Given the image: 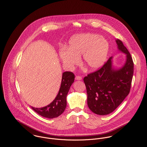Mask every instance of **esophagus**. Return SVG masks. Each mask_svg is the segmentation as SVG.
Instances as JSON below:
<instances>
[{
	"label": "esophagus",
	"instance_id": "esophagus-1",
	"mask_svg": "<svg viewBox=\"0 0 147 147\" xmlns=\"http://www.w3.org/2000/svg\"><path fill=\"white\" fill-rule=\"evenodd\" d=\"M76 79L78 80H80L82 79V77H80V76H76Z\"/></svg>",
	"mask_w": 147,
	"mask_h": 147
}]
</instances>
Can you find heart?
<instances>
[{
    "label": "heart",
    "instance_id": "1",
    "mask_svg": "<svg viewBox=\"0 0 147 147\" xmlns=\"http://www.w3.org/2000/svg\"><path fill=\"white\" fill-rule=\"evenodd\" d=\"M69 49H64L59 52L63 63L73 68L80 63V57L83 55V61L89 69L100 68L106 60L109 50L107 41L99 35L84 34L73 36L69 42Z\"/></svg>",
    "mask_w": 147,
    "mask_h": 147
}]
</instances>
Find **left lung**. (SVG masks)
<instances>
[{
  "label": "left lung",
  "mask_w": 147,
  "mask_h": 147,
  "mask_svg": "<svg viewBox=\"0 0 147 147\" xmlns=\"http://www.w3.org/2000/svg\"><path fill=\"white\" fill-rule=\"evenodd\" d=\"M118 49L126 55L125 64L119 69L112 67V57L98 70L84 77L88 105L92 112L106 115L113 112L129 94L133 78L134 64L129 51L119 39Z\"/></svg>",
  "instance_id": "left-lung-1"
}]
</instances>
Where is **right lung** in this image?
Instances as JSON below:
<instances>
[{
	"instance_id": "1",
	"label": "right lung",
	"mask_w": 147,
	"mask_h": 147,
	"mask_svg": "<svg viewBox=\"0 0 147 147\" xmlns=\"http://www.w3.org/2000/svg\"><path fill=\"white\" fill-rule=\"evenodd\" d=\"M74 78V74L71 71L63 73L61 87L55 100L49 105L42 108H31L38 115L46 118L53 119L58 117L66 108V98Z\"/></svg>"
}]
</instances>
